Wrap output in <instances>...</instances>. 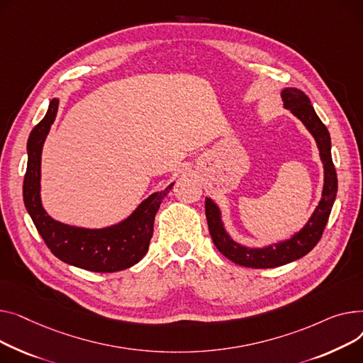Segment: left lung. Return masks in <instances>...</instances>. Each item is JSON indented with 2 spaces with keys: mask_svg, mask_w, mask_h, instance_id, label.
Returning <instances> with one entry per match:
<instances>
[{
  "mask_svg": "<svg viewBox=\"0 0 363 363\" xmlns=\"http://www.w3.org/2000/svg\"><path fill=\"white\" fill-rule=\"evenodd\" d=\"M281 98L284 108L290 110L293 116L305 124L316 142L319 157L324 164L323 198L301 231L294 233L287 240L265 247H247L234 242L224 228L218 205L206 198L205 214L212 242L225 258L247 268H275L305 257L321 239L337 195V173L331 158V138L328 129L316 116L311 99L301 89L286 88L281 91Z\"/></svg>",
  "mask_w": 363,
  "mask_h": 363,
  "instance_id": "1",
  "label": "left lung"
}]
</instances>
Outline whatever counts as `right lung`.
Segmentation results:
<instances>
[{"label":"right lung","instance_id":"obj_1","mask_svg":"<svg viewBox=\"0 0 363 363\" xmlns=\"http://www.w3.org/2000/svg\"><path fill=\"white\" fill-rule=\"evenodd\" d=\"M58 102L57 98L50 102L45 117L29 135L23 182L25 206L40 238L60 261L92 272L130 268L146 255L154 233L155 214L174 183L147 196L129 217L111 227L83 228L51 218L40 202V155L55 120Z\"/></svg>","mask_w":363,"mask_h":363}]
</instances>
